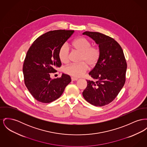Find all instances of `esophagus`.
<instances>
[{"instance_id": "1", "label": "esophagus", "mask_w": 147, "mask_h": 147, "mask_svg": "<svg viewBox=\"0 0 147 147\" xmlns=\"http://www.w3.org/2000/svg\"><path fill=\"white\" fill-rule=\"evenodd\" d=\"M71 79L72 81H75V80H77L78 79L77 78H74V77H71Z\"/></svg>"}]
</instances>
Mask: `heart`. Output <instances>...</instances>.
<instances>
[{"label":"heart","instance_id":"obj_1","mask_svg":"<svg viewBox=\"0 0 147 147\" xmlns=\"http://www.w3.org/2000/svg\"><path fill=\"white\" fill-rule=\"evenodd\" d=\"M73 49L81 54L78 64L72 63L65 66L63 71L69 76L79 77L83 75L88 69V65L93 68L97 64L100 55V51L98 47H92L90 42L84 37H79L71 43ZM58 56L61 63H66L69 60V48L68 44H63L60 48Z\"/></svg>","mask_w":147,"mask_h":147}]
</instances>
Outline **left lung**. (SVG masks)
I'll list each match as a JSON object with an SVG mask.
<instances>
[{"label":"left lung","instance_id":"1","mask_svg":"<svg viewBox=\"0 0 147 147\" xmlns=\"http://www.w3.org/2000/svg\"><path fill=\"white\" fill-rule=\"evenodd\" d=\"M83 34L93 39L100 51L99 61L89 73L95 81L86 80L83 96L89 103L102 107L112 102L124 86L127 63L121 47L112 38L98 32Z\"/></svg>","mask_w":147,"mask_h":147}]
</instances>
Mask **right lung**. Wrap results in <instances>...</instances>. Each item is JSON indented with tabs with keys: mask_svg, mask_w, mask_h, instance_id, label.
I'll use <instances>...</instances> for the list:
<instances>
[{
	"mask_svg": "<svg viewBox=\"0 0 147 147\" xmlns=\"http://www.w3.org/2000/svg\"><path fill=\"white\" fill-rule=\"evenodd\" d=\"M74 30H57L38 38L26 53L23 64L24 82L30 94L38 101L48 103L57 99L71 82L70 77L62 74L52 79L51 73L61 65L58 53L61 46Z\"/></svg>",
	"mask_w": 147,
	"mask_h": 147,
	"instance_id": "right-lung-1",
	"label": "right lung"
}]
</instances>
